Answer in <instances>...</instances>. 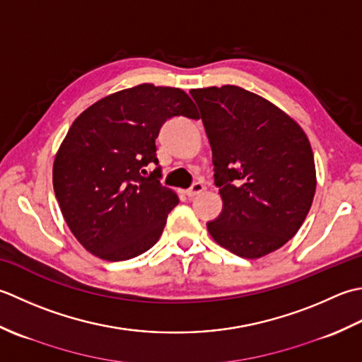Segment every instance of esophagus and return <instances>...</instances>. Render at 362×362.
Segmentation results:
<instances>
[{
	"label": "esophagus",
	"instance_id": "34e87169",
	"mask_svg": "<svg viewBox=\"0 0 362 362\" xmlns=\"http://www.w3.org/2000/svg\"><path fill=\"white\" fill-rule=\"evenodd\" d=\"M204 189H206V187H204L203 182H195L194 186H192L190 189L186 190V195L190 197V198H194V197H197V195H200Z\"/></svg>",
	"mask_w": 362,
	"mask_h": 362
}]
</instances>
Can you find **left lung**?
I'll list each match as a JSON object with an SVG mask.
<instances>
[{"label":"left lung","mask_w":362,"mask_h":362,"mask_svg":"<svg viewBox=\"0 0 362 362\" xmlns=\"http://www.w3.org/2000/svg\"><path fill=\"white\" fill-rule=\"evenodd\" d=\"M208 134L223 209L208 223L218 245L245 259L281 248L315 194L311 144L300 124L238 86L192 88Z\"/></svg>","instance_id":"1"}]
</instances>
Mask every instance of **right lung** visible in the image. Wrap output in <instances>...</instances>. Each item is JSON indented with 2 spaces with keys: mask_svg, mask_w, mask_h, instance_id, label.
<instances>
[{
  "mask_svg": "<svg viewBox=\"0 0 362 362\" xmlns=\"http://www.w3.org/2000/svg\"><path fill=\"white\" fill-rule=\"evenodd\" d=\"M198 119L189 95L176 87L139 84L87 107L59 146L54 194L70 231L88 253L127 261L160 238L180 203L160 184L156 139L172 117Z\"/></svg>",
  "mask_w": 362,
  "mask_h": 362,
  "instance_id": "right-lung-1",
  "label": "right lung"
}]
</instances>
